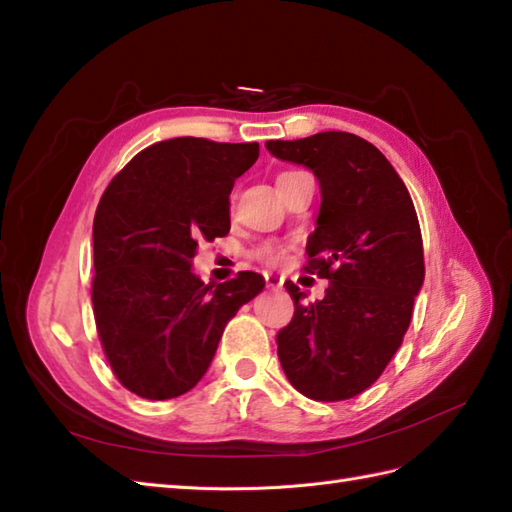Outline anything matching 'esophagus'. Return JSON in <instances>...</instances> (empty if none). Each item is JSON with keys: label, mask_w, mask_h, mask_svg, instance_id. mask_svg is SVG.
I'll use <instances>...</instances> for the list:
<instances>
[{"label": "esophagus", "mask_w": 512, "mask_h": 512, "mask_svg": "<svg viewBox=\"0 0 512 512\" xmlns=\"http://www.w3.org/2000/svg\"><path fill=\"white\" fill-rule=\"evenodd\" d=\"M266 285H268V288H272V290H279L281 285H283V277H279V275H266Z\"/></svg>", "instance_id": "esophagus-1"}]
</instances>
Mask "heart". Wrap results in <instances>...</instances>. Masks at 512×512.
Instances as JSON below:
<instances>
[{
  "label": "heart",
  "mask_w": 512,
  "mask_h": 512,
  "mask_svg": "<svg viewBox=\"0 0 512 512\" xmlns=\"http://www.w3.org/2000/svg\"><path fill=\"white\" fill-rule=\"evenodd\" d=\"M299 172H281L279 176H277V185L279 183H283V181H288V178H292V176H296ZM283 248L281 246H275V244H266V246H261L259 251L255 253L261 261H266V264H275V261H279L281 257H283Z\"/></svg>",
  "instance_id": "b5f03b06"
}]
</instances>
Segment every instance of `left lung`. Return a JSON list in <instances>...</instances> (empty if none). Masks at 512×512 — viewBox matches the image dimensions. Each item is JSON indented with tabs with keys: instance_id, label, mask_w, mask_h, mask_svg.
<instances>
[{
	"instance_id": "8db88e82",
	"label": "left lung",
	"mask_w": 512,
	"mask_h": 512,
	"mask_svg": "<svg viewBox=\"0 0 512 512\" xmlns=\"http://www.w3.org/2000/svg\"><path fill=\"white\" fill-rule=\"evenodd\" d=\"M266 148L318 178L323 200L305 272L329 281L316 303L283 283L294 316L277 334L279 362L301 395L351 399L377 382L410 327L425 277L417 211L390 161L358 135L327 130Z\"/></svg>"
}]
</instances>
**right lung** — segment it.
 <instances>
[{"mask_svg":"<svg viewBox=\"0 0 512 512\" xmlns=\"http://www.w3.org/2000/svg\"><path fill=\"white\" fill-rule=\"evenodd\" d=\"M259 144L176 137L141 150L104 189L93 218L91 301L98 336L120 384L163 401L192 390L229 320L264 290L244 270L202 283L192 259L202 240L231 229L229 194Z\"/></svg>","mask_w":512,"mask_h":512,"instance_id":"1","label":"right lung"}]
</instances>
